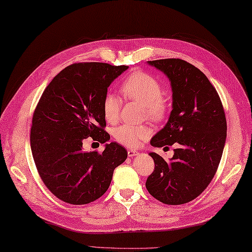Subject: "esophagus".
I'll list each match as a JSON object with an SVG mask.
<instances>
[{
	"label": "esophagus",
	"mask_w": 252,
	"mask_h": 252,
	"mask_svg": "<svg viewBox=\"0 0 252 252\" xmlns=\"http://www.w3.org/2000/svg\"><path fill=\"white\" fill-rule=\"evenodd\" d=\"M136 155H138V152L132 151V149H127V156L129 157H134V156H136Z\"/></svg>",
	"instance_id": "obj_1"
}]
</instances>
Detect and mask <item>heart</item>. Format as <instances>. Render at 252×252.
<instances>
[{
	"label": "heart",
	"instance_id": "1",
	"mask_svg": "<svg viewBox=\"0 0 252 252\" xmlns=\"http://www.w3.org/2000/svg\"><path fill=\"white\" fill-rule=\"evenodd\" d=\"M121 91L126 98L144 106V114L154 121H161L167 116L168 100L162 95V85L152 74L136 70L129 74L121 84ZM122 100L114 93H106L103 98V115L105 120L115 123L119 119ZM152 134L148 126L122 125L114 131L115 140L130 148H136Z\"/></svg>",
	"mask_w": 252,
	"mask_h": 252
}]
</instances>
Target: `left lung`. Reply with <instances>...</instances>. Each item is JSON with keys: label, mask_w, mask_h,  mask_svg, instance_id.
<instances>
[{"label": "left lung", "mask_w": 252, "mask_h": 252, "mask_svg": "<svg viewBox=\"0 0 252 252\" xmlns=\"http://www.w3.org/2000/svg\"><path fill=\"white\" fill-rule=\"evenodd\" d=\"M167 76L172 88V111L154 147L176 144L170 161L151 153L155 170L148 176L149 194L165 205L194 200L210 184L226 140V118L217 90L205 73L180 58L148 62Z\"/></svg>", "instance_id": "left-lung-1"}]
</instances>
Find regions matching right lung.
Here are the masks:
<instances>
[{
  "label": "right lung",
  "instance_id": "add662e5",
  "mask_svg": "<svg viewBox=\"0 0 252 252\" xmlns=\"http://www.w3.org/2000/svg\"><path fill=\"white\" fill-rule=\"evenodd\" d=\"M129 68L105 63L66 67L47 85L32 118L30 146L42 181L53 194L71 205H85L108 189L114 170L127 157L117 143L104 152H84L88 137L109 141L104 127L103 98L111 82Z\"/></svg>",
  "mask_w": 252,
  "mask_h": 252
}]
</instances>
